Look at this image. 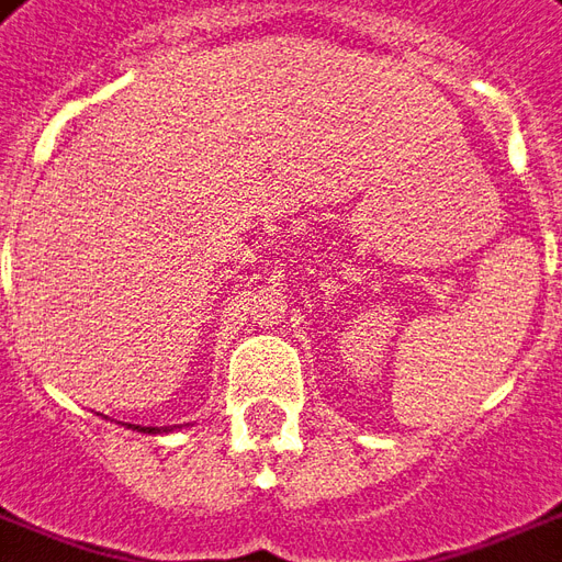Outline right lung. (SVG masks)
Masks as SVG:
<instances>
[{
  "label": "right lung",
  "instance_id": "add662e5",
  "mask_svg": "<svg viewBox=\"0 0 562 562\" xmlns=\"http://www.w3.org/2000/svg\"><path fill=\"white\" fill-rule=\"evenodd\" d=\"M136 429H139V426H136ZM139 431H158V429H139Z\"/></svg>",
  "mask_w": 562,
  "mask_h": 562
}]
</instances>
